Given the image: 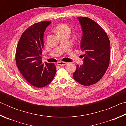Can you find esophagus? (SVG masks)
Here are the masks:
<instances>
[{
    "label": "esophagus",
    "instance_id": "34e87169",
    "mask_svg": "<svg viewBox=\"0 0 126 126\" xmlns=\"http://www.w3.org/2000/svg\"><path fill=\"white\" fill-rule=\"evenodd\" d=\"M67 63L65 62H58L57 63V64L60 66H64L65 64H67Z\"/></svg>",
    "mask_w": 126,
    "mask_h": 126
}]
</instances>
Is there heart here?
I'll return each mask as SVG.
<instances>
[{
  "label": "heart",
  "mask_w": 126,
  "mask_h": 126,
  "mask_svg": "<svg viewBox=\"0 0 126 126\" xmlns=\"http://www.w3.org/2000/svg\"><path fill=\"white\" fill-rule=\"evenodd\" d=\"M56 31L58 33L59 32H64V31L70 32V28L67 24L62 23V24H60L58 25V26L56 27Z\"/></svg>",
  "instance_id": "1"
}]
</instances>
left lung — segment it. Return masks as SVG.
Instances as JSON below:
<instances>
[{
  "label": "left lung",
  "instance_id": "left-lung-1",
  "mask_svg": "<svg viewBox=\"0 0 126 126\" xmlns=\"http://www.w3.org/2000/svg\"><path fill=\"white\" fill-rule=\"evenodd\" d=\"M83 30L81 49L85 52L83 64L77 65L74 80L85 86L100 80L109 66L110 42L104 30L87 17L78 18Z\"/></svg>",
  "mask_w": 126,
  "mask_h": 126
}]
</instances>
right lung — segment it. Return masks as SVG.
<instances>
[{"mask_svg":"<svg viewBox=\"0 0 126 126\" xmlns=\"http://www.w3.org/2000/svg\"><path fill=\"white\" fill-rule=\"evenodd\" d=\"M51 22L43 21L28 28L22 34L17 45L16 61L20 73L32 86L42 88L53 80L56 67L53 63L42 64L43 35Z\"/></svg>","mask_w":126,"mask_h":126,"instance_id":"right-lung-1","label":"right lung"}]
</instances>
